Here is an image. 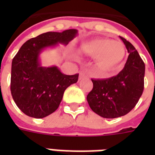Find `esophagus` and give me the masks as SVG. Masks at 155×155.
<instances>
[{"mask_svg": "<svg viewBox=\"0 0 155 155\" xmlns=\"http://www.w3.org/2000/svg\"><path fill=\"white\" fill-rule=\"evenodd\" d=\"M87 73L85 72V71H80V76H79V80H82V79H84V78L87 77Z\"/></svg>", "mask_w": 155, "mask_h": 155, "instance_id": "1", "label": "esophagus"}]
</instances>
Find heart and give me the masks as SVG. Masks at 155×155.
<instances>
[{
    "label": "heart",
    "instance_id": "heart-1",
    "mask_svg": "<svg viewBox=\"0 0 155 155\" xmlns=\"http://www.w3.org/2000/svg\"><path fill=\"white\" fill-rule=\"evenodd\" d=\"M80 51L95 57L97 67L108 72L119 70L125 56V46L121 42L104 38H95L83 42Z\"/></svg>",
    "mask_w": 155,
    "mask_h": 155
}]
</instances>
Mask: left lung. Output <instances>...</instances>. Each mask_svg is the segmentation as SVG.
Returning <instances> with one entry per match:
<instances>
[{"label":"left lung","instance_id":"obj_1","mask_svg":"<svg viewBox=\"0 0 155 155\" xmlns=\"http://www.w3.org/2000/svg\"><path fill=\"white\" fill-rule=\"evenodd\" d=\"M129 56L117 75L92 80L93 88L87 96L92 110L104 118H117L134 108L144 89L145 63L130 42L120 37Z\"/></svg>","mask_w":155,"mask_h":155}]
</instances>
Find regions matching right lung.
<instances>
[{"mask_svg": "<svg viewBox=\"0 0 155 155\" xmlns=\"http://www.w3.org/2000/svg\"><path fill=\"white\" fill-rule=\"evenodd\" d=\"M78 35L75 29L47 32L28 40L12 61L10 90L17 106L25 115L43 118L58 108L63 93L78 81L79 74L68 75L56 66L43 67L40 54L47 48L68 45Z\"/></svg>", "mask_w": 155, "mask_h": 155, "instance_id": "add662e5", "label": "right lung"}]
</instances>
